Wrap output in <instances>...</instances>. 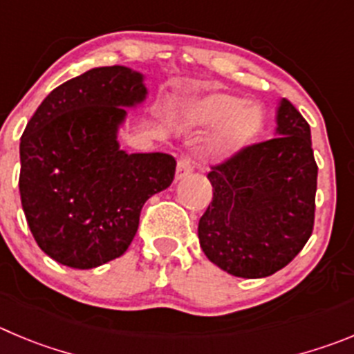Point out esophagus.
<instances>
[{
	"instance_id": "1",
	"label": "esophagus",
	"mask_w": 354,
	"mask_h": 354,
	"mask_svg": "<svg viewBox=\"0 0 354 354\" xmlns=\"http://www.w3.org/2000/svg\"><path fill=\"white\" fill-rule=\"evenodd\" d=\"M191 171H193V161H191L189 156L179 158V161H177V171H175V179H184V177H187V175L191 174Z\"/></svg>"
}]
</instances>
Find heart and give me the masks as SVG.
Masks as SVG:
<instances>
[{
    "instance_id": "1",
    "label": "heart",
    "mask_w": 354,
    "mask_h": 354,
    "mask_svg": "<svg viewBox=\"0 0 354 354\" xmlns=\"http://www.w3.org/2000/svg\"><path fill=\"white\" fill-rule=\"evenodd\" d=\"M184 118L198 126H217L212 151L217 156H232L248 147L261 131L263 113L254 103L228 93H210L184 106Z\"/></svg>"
}]
</instances>
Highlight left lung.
<instances>
[{"label":"left lung","instance_id":"obj_1","mask_svg":"<svg viewBox=\"0 0 354 354\" xmlns=\"http://www.w3.org/2000/svg\"><path fill=\"white\" fill-rule=\"evenodd\" d=\"M275 137L212 167V202L200 217V248L214 265L244 279L268 277L302 251L314 226L317 165L310 128L288 100Z\"/></svg>","mask_w":354,"mask_h":354}]
</instances>
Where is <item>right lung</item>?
<instances>
[{
    "label": "right lung",
    "instance_id": "obj_1",
    "mask_svg": "<svg viewBox=\"0 0 354 354\" xmlns=\"http://www.w3.org/2000/svg\"><path fill=\"white\" fill-rule=\"evenodd\" d=\"M147 93L140 71L93 68L56 87L29 119L19 149L22 210L57 263L86 270L124 254L144 203L174 180V156L119 145L128 109Z\"/></svg>",
    "mask_w": 354,
    "mask_h": 354
}]
</instances>
